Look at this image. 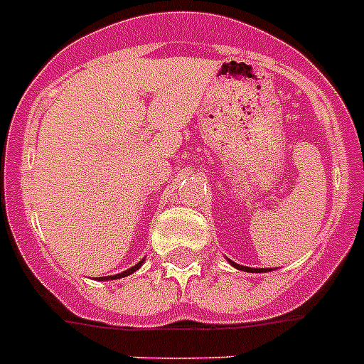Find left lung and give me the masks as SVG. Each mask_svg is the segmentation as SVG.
<instances>
[{"mask_svg":"<svg viewBox=\"0 0 364 364\" xmlns=\"http://www.w3.org/2000/svg\"><path fill=\"white\" fill-rule=\"evenodd\" d=\"M230 265H233L235 269H239V271H247V273H267V271H271V269H258V267H247V265H239L235 264V262H232V259H228Z\"/></svg>","mask_w":364,"mask_h":364,"instance_id":"8db88e82","label":"left lung"}]
</instances>
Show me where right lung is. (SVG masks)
I'll return each mask as SVG.
<instances>
[{
	"label": "right lung",
	"mask_w": 364,
	"mask_h": 364,
	"mask_svg": "<svg viewBox=\"0 0 364 364\" xmlns=\"http://www.w3.org/2000/svg\"><path fill=\"white\" fill-rule=\"evenodd\" d=\"M141 264H144V259L141 262H138V264L134 265V267L127 269V271H123V273H117V274H110V277H99V280H117V279H123V277H129V274L136 273L138 269L141 267Z\"/></svg>",
	"instance_id": "add662e5"
}]
</instances>
